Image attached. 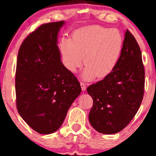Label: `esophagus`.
<instances>
[{"mask_svg": "<svg viewBox=\"0 0 156 156\" xmlns=\"http://www.w3.org/2000/svg\"><path fill=\"white\" fill-rule=\"evenodd\" d=\"M80 87H81L82 91H85L86 89H87V86H86V84L83 83V82H80Z\"/></svg>", "mask_w": 156, "mask_h": 156, "instance_id": "34e87169", "label": "esophagus"}]
</instances>
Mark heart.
<instances>
[{"mask_svg":"<svg viewBox=\"0 0 156 156\" xmlns=\"http://www.w3.org/2000/svg\"><path fill=\"white\" fill-rule=\"evenodd\" d=\"M123 37L117 29L100 26L80 28L72 39L62 38L59 44L62 63L69 73H75L86 65L83 76L87 80L104 78L116 67L121 56Z\"/></svg>","mask_w":156,"mask_h":156,"instance_id":"1","label":"heart"}]
</instances>
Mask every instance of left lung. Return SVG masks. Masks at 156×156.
<instances>
[{
    "label": "left lung",
    "instance_id": "1",
    "mask_svg": "<svg viewBox=\"0 0 156 156\" xmlns=\"http://www.w3.org/2000/svg\"><path fill=\"white\" fill-rule=\"evenodd\" d=\"M144 89V68L140 48L127 30L116 67L110 75L87 89L93 99L89 114L91 125L101 133L121 131L139 110Z\"/></svg>",
    "mask_w": 156,
    "mask_h": 156
}]
</instances>
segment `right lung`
Returning <instances> with one entry per match:
<instances>
[{"instance_id":"obj_1","label":"right lung","mask_w":156,"mask_h":156,"mask_svg":"<svg viewBox=\"0 0 156 156\" xmlns=\"http://www.w3.org/2000/svg\"><path fill=\"white\" fill-rule=\"evenodd\" d=\"M64 21L40 26L23 41L17 55L16 103L23 120L37 133H54L81 92L76 77L61 62L58 34Z\"/></svg>"}]
</instances>
